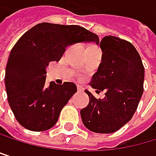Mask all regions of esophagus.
Returning <instances> with one entry per match:
<instances>
[{
  "label": "esophagus",
  "mask_w": 156,
  "mask_h": 156,
  "mask_svg": "<svg viewBox=\"0 0 156 156\" xmlns=\"http://www.w3.org/2000/svg\"><path fill=\"white\" fill-rule=\"evenodd\" d=\"M76 89H77V92H82V90H83V88L80 85H77L76 86Z\"/></svg>",
  "instance_id": "1"
}]
</instances>
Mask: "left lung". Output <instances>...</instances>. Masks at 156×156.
Here are the masks:
<instances>
[{
  "label": "left lung",
  "mask_w": 156,
  "mask_h": 156,
  "mask_svg": "<svg viewBox=\"0 0 156 156\" xmlns=\"http://www.w3.org/2000/svg\"><path fill=\"white\" fill-rule=\"evenodd\" d=\"M100 48L102 62L91 86L96 93L104 91L105 97L96 99L86 90L90 102L80 115L89 130L110 134L127 123L136 110L143 94L144 67L139 52L128 41L105 36Z\"/></svg>",
  "instance_id": "left-lung-1"
}]
</instances>
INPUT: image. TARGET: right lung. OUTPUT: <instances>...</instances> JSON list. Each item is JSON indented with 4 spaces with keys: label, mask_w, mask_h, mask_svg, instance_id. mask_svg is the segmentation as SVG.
<instances>
[{
    "label": "right lung",
    "mask_w": 156,
    "mask_h": 156,
    "mask_svg": "<svg viewBox=\"0 0 156 156\" xmlns=\"http://www.w3.org/2000/svg\"><path fill=\"white\" fill-rule=\"evenodd\" d=\"M99 37L77 25L43 22L30 29L12 48L5 69V89L14 115L28 130L46 131L76 92L73 82L46 84L49 62H59L68 46Z\"/></svg>",
    "instance_id": "right-lung-1"
}]
</instances>
